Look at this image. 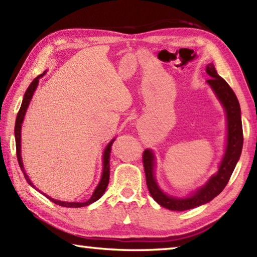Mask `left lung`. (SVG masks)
Instances as JSON below:
<instances>
[{
    "label": "left lung",
    "instance_id": "obj_1",
    "mask_svg": "<svg viewBox=\"0 0 257 257\" xmlns=\"http://www.w3.org/2000/svg\"><path fill=\"white\" fill-rule=\"evenodd\" d=\"M206 72L211 77L206 82L214 92L221 105L223 106L225 118H227V145H225L223 158L221 160L217 172L207 180L205 185L190 194L189 196H170L160 188L158 181L155 179V155L153 151L145 150L143 154L146 184L151 196L161 206L171 211L190 210V208H195L211 202L227 186L241 154L243 136L241 111L238 98L231 87L228 85V82L217 75L214 64L210 63L206 66Z\"/></svg>",
    "mask_w": 257,
    "mask_h": 257
}]
</instances>
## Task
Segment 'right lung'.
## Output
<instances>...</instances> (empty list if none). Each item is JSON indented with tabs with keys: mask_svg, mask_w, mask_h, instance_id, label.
Masks as SVG:
<instances>
[{
	"mask_svg": "<svg viewBox=\"0 0 257 257\" xmlns=\"http://www.w3.org/2000/svg\"><path fill=\"white\" fill-rule=\"evenodd\" d=\"M46 73V71H44L38 77L35 78V79L32 81V84L29 85V87L26 90V93L24 95V99H23V103H21V106H20V110L18 112V115H17V119H16V125H15V137H16V147H17V159H18V162L20 165V169L21 171H23L24 176L26 178V180H27L28 184L35 188L36 190H38L36 187L33 185V182L30 181L29 177L27 176V173L25 171V168H24V163H23V158H21V125H23L24 122V119H25V114L26 112H27V108L29 106V103L32 101V97L35 93V90H36L37 86H38V81H40V78H42ZM115 141L114 139H112V141L108 143L106 145L105 150H104V153H103V172H102V177H101V180H99L98 185L96 186V188H95L94 193L88 201L86 202H63V201H58V199H54L50 197L49 195H46L45 193H42L44 196H46L47 198L50 199L51 202H53L55 204H58L60 206H64V207H82V206H87L89 205V204H92L94 202H96L97 199H99L102 197V195L104 194V191H105L106 187L108 185V179H110V153H111V146L113 144V142ZM40 191V190H38Z\"/></svg>",
	"mask_w": 257,
	"mask_h": 257,
	"instance_id": "right-lung-1",
	"label": "right lung"
}]
</instances>
